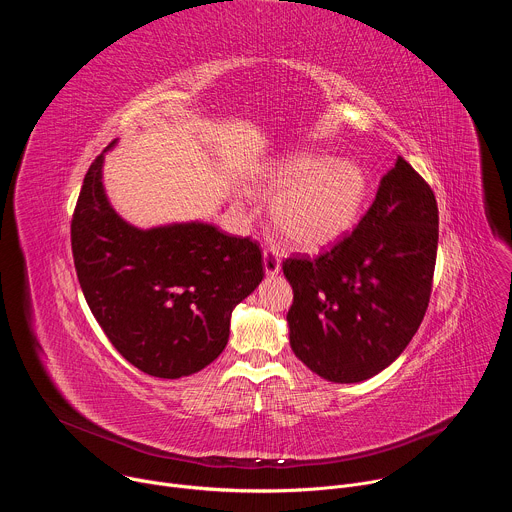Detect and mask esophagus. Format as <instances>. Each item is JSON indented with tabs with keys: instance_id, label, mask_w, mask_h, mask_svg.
Here are the masks:
<instances>
[{
	"instance_id": "1",
	"label": "esophagus",
	"mask_w": 512,
	"mask_h": 512,
	"mask_svg": "<svg viewBox=\"0 0 512 512\" xmlns=\"http://www.w3.org/2000/svg\"><path fill=\"white\" fill-rule=\"evenodd\" d=\"M263 267L267 275H277L281 269V259L277 257V253L273 249H265L263 253Z\"/></svg>"
}]
</instances>
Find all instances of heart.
<instances>
[{"label":"heart","instance_id":"heart-1","mask_svg":"<svg viewBox=\"0 0 512 512\" xmlns=\"http://www.w3.org/2000/svg\"><path fill=\"white\" fill-rule=\"evenodd\" d=\"M265 188L279 192L271 206V221L285 243L318 251L352 227L364 198V176L350 162L296 154L265 176Z\"/></svg>","mask_w":512,"mask_h":512}]
</instances>
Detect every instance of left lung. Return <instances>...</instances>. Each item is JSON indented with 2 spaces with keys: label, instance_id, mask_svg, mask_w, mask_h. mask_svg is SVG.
<instances>
[{
  "label": "left lung",
  "instance_id": "left-lung-1",
  "mask_svg": "<svg viewBox=\"0 0 512 512\" xmlns=\"http://www.w3.org/2000/svg\"><path fill=\"white\" fill-rule=\"evenodd\" d=\"M437 225L431 186L399 156L350 233L314 259L283 261L289 344L310 371L358 383L405 350L429 304Z\"/></svg>",
  "mask_w": 512,
  "mask_h": 512
}]
</instances>
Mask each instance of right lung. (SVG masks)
Returning a JSON list of instances; mask_svg holds the SVG:
<instances>
[{"instance_id":"right-lung-1","label":"right lung","mask_w":512,"mask_h":512,"mask_svg":"<svg viewBox=\"0 0 512 512\" xmlns=\"http://www.w3.org/2000/svg\"><path fill=\"white\" fill-rule=\"evenodd\" d=\"M89 166L70 245L85 300L117 352L160 379L202 371L229 342L233 308L263 279L261 249L212 225L139 231L115 214Z\"/></svg>"}]
</instances>
